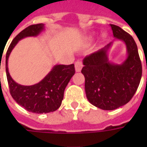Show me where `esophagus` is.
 <instances>
[{"instance_id":"esophagus-1","label":"esophagus","mask_w":147,"mask_h":147,"mask_svg":"<svg viewBox=\"0 0 147 147\" xmlns=\"http://www.w3.org/2000/svg\"><path fill=\"white\" fill-rule=\"evenodd\" d=\"M83 67V63L81 61H77L75 63V68H76V72H80L81 69Z\"/></svg>"}]
</instances>
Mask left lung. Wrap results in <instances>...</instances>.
I'll list each match as a JSON object with an SVG mask.
<instances>
[{
    "label": "left lung",
    "instance_id": "left-lung-1",
    "mask_svg": "<svg viewBox=\"0 0 147 147\" xmlns=\"http://www.w3.org/2000/svg\"><path fill=\"white\" fill-rule=\"evenodd\" d=\"M115 38L126 45L127 58L121 64L109 60L113 42L83 59L81 72L90 103L103 110H114L129 102L142 77V64L135 40L120 27L110 24Z\"/></svg>",
    "mask_w": 147,
    "mask_h": 147
}]
</instances>
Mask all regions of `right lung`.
I'll use <instances>...</instances> for the list:
<instances>
[{
	"mask_svg": "<svg viewBox=\"0 0 147 147\" xmlns=\"http://www.w3.org/2000/svg\"><path fill=\"white\" fill-rule=\"evenodd\" d=\"M45 30V24L30 25L15 38L6 53L5 69L10 94L18 104L29 112L47 113L54 112L61 105L64 90L75 74L74 64H56L44 79L31 86H24L15 82L8 71V61L11 52L19 41L27 37H36Z\"/></svg>",
	"mask_w": 147,
	"mask_h": 147,
	"instance_id": "obj_1",
	"label": "right lung"
}]
</instances>
